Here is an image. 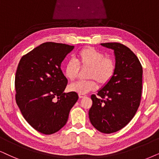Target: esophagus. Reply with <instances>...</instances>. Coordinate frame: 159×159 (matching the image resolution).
Wrapping results in <instances>:
<instances>
[{"label": "esophagus", "mask_w": 159, "mask_h": 159, "mask_svg": "<svg viewBox=\"0 0 159 159\" xmlns=\"http://www.w3.org/2000/svg\"><path fill=\"white\" fill-rule=\"evenodd\" d=\"M86 96V95L85 94H78V97H79V98H85Z\"/></svg>", "instance_id": "1"}]
</instances>
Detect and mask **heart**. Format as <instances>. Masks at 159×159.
Returning <instances> with one entry per match:
<instances>
[{"label": "heart", "instance_id": "b5f03b06", "mask_svg": "<svg viewBox=\"0 0 159 159\" xmlns=\"http://www.w3.org/2000/svg\"><path fill=\"white\" fill-rule=\"evenodd\" d=\"M80 68H89L87 78L90 79L70 84L69 89L78 94H86L98 89V82L106 85L111 81L115 73L116 63L112 58L105 57L103 52L92 47H86L80 50L74 59L66 63L64 74L68 80L74 81Z\"/></svg>", "mask_w": 159, "mask_h": 159}]
</instances>
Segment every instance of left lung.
I'll return each instance as SVG.
<instances>
[{"mask_svg":"<svg viewBox=\"0 0 159 159\" xmlns=\"http://www.w3.org/2000/svg\"><path fill=\"white\" fill-rule=\"evenodd\" d=\"M113 49L116 70L111 80L92 94L89 117L100 132L111 134L127 125L137 111L142 97V67L130 48L119 43H101Z\"/></svg>","mask_w":159,"mask_h":159,"instance_id":"left-lung-1","label":"left lung"}]
</instances>
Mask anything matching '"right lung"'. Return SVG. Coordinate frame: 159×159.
I'll list each match as a JSON object with an SVG mask.
<instances>
[{"label": "right lung", "instance_id": "add662e5", "mask_svg": "<svg viewBox=\"0 0 159 159\" xmlns=\"http://www.w3.org/2000/svg\"><path fill=\"white\" fill-rule=\"evenodd\" d=\"M74 46L49 42L24 55L15 75V100L23 117L32 128L49 135L67 123L78 99L75 92H64L67 78L61 62Z\"/></svg>", "mask_w": 159, "mask_h": 159}]
</instances>
